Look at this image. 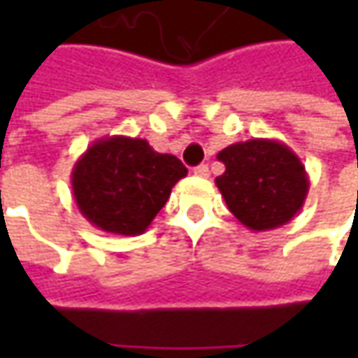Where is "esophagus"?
Instances as JSON below:
<instances>
[{"label": "esophagus", "instance_id": "34e87169", "mask_svg": "<svg viewBox=\"0 0 358 358\" xmlns=\"http://www.w3.org/2000/svg\"><path fill=\"white\" fill-rule=\"evenodd\" d=\"M193 173H195L197 177H203V179H207V177H209V167H207V165H197V167L193 169Z\"/></svg>", "mask_w": 358, "mask_h": 358}]
</instances>
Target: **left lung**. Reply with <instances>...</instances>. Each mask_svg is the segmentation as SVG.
<instances>
[{"label": "left lung", "instance_id": "1", "mask_svg": "<svg viewBox=\"0 0 358 358\" xmlns=\"http://www.w3.org/2000/svg\"><path fill=\"white\" fill-rule=\"evenodd\" d=\"M217 159L225 173L215 179L229 211L251 231L287 225L309 193V175L289 145L249 139L225 147Z\"/></svg>", "mask_w": 358, "mask_h": 358}]
</instances>
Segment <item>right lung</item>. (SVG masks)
<instances>
[{
	"label": "right lung",
	"mask_w": 358,
	"mask_h": 358,
	"mask_svg": "<svg viewBox=\"0 0 358 358\" xmlns=\"http://www.w3.org/2000/svg\"><path fill=\"white\" fill-rule=\"evenodd\" d=\"M187 175L169 153L147 139L101 137L77 159L71 171L73 199L93 227L115 235H141Z\"/></svg>",
	"instance_id": "right-lung-1"
}]
</instances>
